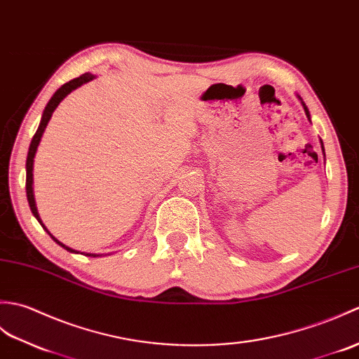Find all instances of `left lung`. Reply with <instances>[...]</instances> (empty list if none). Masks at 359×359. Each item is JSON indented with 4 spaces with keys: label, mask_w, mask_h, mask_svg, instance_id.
<instances>
[{
    "label": "left lung",
    "mask_w": 359,
    "mask_h": 359,
    "mask_svg": "<svg viewBox=\"0 0 359 359\" xmlns=\"http://www.w3.org/2000/svg\"><path fill=\"white\" fill-rule=\"evenodd\" d=\"M299 100H301V97H298ZM301 104H302V107H304V112H306V115H307V118H310V114H309V109L306 107V104H304V101L301 100ZM321 149H323V152H324V146H323V141H321ZM325 156V155H324Z\"/></svg>",
    "instance_id": "1"
}]
</instances>
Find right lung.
Here are the masks:
<instances>
[{
	"instance_id": "obj_1",
	"label": "right lung",
	"mask_w": 359,
	"mask_h": 359,
	"mask_svg": "<svg viewBox=\"0 0 359 359\" xmlns=\"http://www.w3.org/2000/svg\"><path fill=\"white\" fill-rule=\"evenodd\" d=\"M93 78H95V75H92V74H83L81 76L70 79L69 83L62 84V86L60 87V89L53 93V97L49 100V102H47V106H46V109H44L43 116H41V123H39V126H38L36 133L34 135V138H32L30 147H29V154H27V161H26V194H27V201H29V205H30V210H32V213H34V217L38 219L39 224L43 226V229L46 230V232L50 235L52 240H53L55 243H57L58 245L65 247V249H66L67 252H72V253H74V252L78 253V252L74 250V249H70V247H67L66 244H62L61 241H58L57 238H55V236L49 232V230L46 229V226L41 222V218H39V215H38L36 204H35V196H34V187H32V186H34V158H35V154H36V149H38L39 141H41V137H43V133H44L46 126H47V123H49V119H50V116H52V114H53V110L58 107L60 102H61L62 100H65L72 90H75L76 87L83 86L84 83L92 81ZM83 255H86V257H93V258L102 257V255H97V253H84V252H83Z\"/></svg>"
}]
</instances>
